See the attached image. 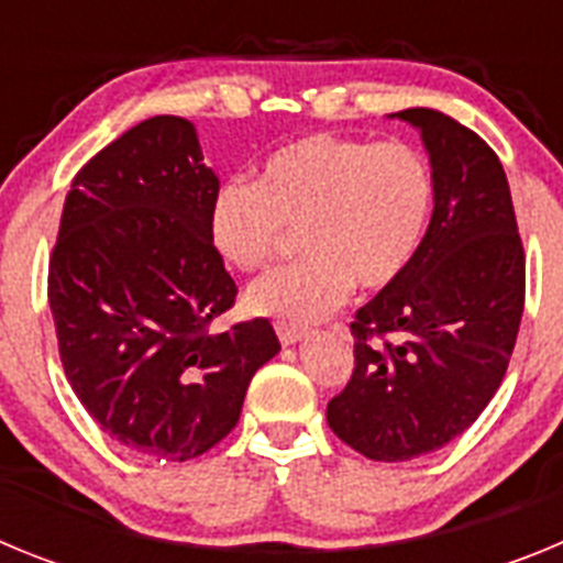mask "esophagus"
I'll return each instance as SVG.
<instances>
[{
	"label": "esophagus",
	"mask_w": 563,
	"mask_h": 563,
	"mask_svg": "<svg viewBox=\"0 0 563 563\" xmlns=\"http://www.w3.org/2000/svg\"><path fill=\"white\" fill-rule=\"evenodd\" d=\"M276 332H278V341L285 343V346H292V343L305 341L307 338V330H301V327H290V324H276Z\"/></svg>",
	"instance_id": "1"
}]
</instances>
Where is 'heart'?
<instances>
[{
    "label": "heart",
    "mask_w": 563,
    "mask_h": 563,
    "mask_svg": "<svg viewBox=\"0 0 563 563\" xmlns=\"http://www.w3.org/2000/svg\"><path fill=\"white\" fill-rule=\"evenodd\" d=\"M431 168L415 146L310 134L276 148L258 183L228 180L208 202V239L236 271L267 265L290 228L307 253L247 290V310L307 327L380 290L415 256L431 213Z\"/></svg>",
    "instance_id": "1"
}]
</instances>
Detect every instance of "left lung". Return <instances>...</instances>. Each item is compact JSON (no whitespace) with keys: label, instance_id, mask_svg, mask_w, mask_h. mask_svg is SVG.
<instances>
[{"label":"left lung","instance_id":"left-lung-1","mask_svg":"<svg viewBox=\"0 0 563 563\" xmlns=\"http://www.w3.org/2000/svg\"><path fill=\"white\" fill-rule=\"evenodd\" d=\"M389 118L420 132L434 211L406 271L357 310L355 372L327 422L357 454L406 462L449 445L499 389L525 310V251L505 168L479 134L437 109Z\"/></svg>","mask_w":563,"mask_h":563}]
</instances>
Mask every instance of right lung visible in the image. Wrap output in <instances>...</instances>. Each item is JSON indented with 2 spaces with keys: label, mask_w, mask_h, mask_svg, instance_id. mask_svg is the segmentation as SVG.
I'll use <instances>...</instances> for the list:
<instances>
[{
  "label": "right lung",
  "mask_w": 563,
  "mask_h": 563,
  "mask_svg": "<svg viewBox=\"0 0 563 563\" xmlns=\"http://www.w3.org/2000/svg\"><path fill=\"white\" fill-rule=\"evenodd\" d=\"M217 188L194 123L157 114L101 148L64 200L49 258L64 375L148 460H194L231 434L251 377L282 350L267 318L208 332L236 298L208 239Z\"/></svg>",
  "instance_id": "add662e5"
}]
</instances>
